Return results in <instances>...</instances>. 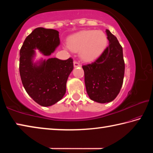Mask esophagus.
Masks as SVG:
<instances>
[{"mask_svg":"<svg viewBox=\"0 0 153 153\" xmlns=\"http://www.w3.org/2000/svg\"><path fill=\"white\" fill-rule=\"evenodd\" d=\"M74 67H80V64L77 61H74Z\"/></svg>","mask_w":153,"mask_h":153,"instance_id":"esophagus-1","label":"esophagus"}]
</instances>
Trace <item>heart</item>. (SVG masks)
<instances>
[{
  "label": "heart",
  "mask_w": 153,
  "mask_h": 153,
  "mask_svg": "<svg viewBox=\"0 0 153 153\" xmlns=\"http://www.w3.org/2000/svg\"><path fill=\"white\" fill-rule=\"evenodd\" d=\"M108 44L106 33L101 30H84L76 33L68 39V47L79 51V58L89 62L102 55Z\"/></svg>",
  "instance_id": "b5f03b06"
}]
</instances>
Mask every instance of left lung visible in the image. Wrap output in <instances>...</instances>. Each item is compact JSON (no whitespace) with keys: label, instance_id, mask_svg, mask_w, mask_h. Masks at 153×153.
<instances>
[{"label":"left lung","instance_id":"left-lung-1","mask_svg":"<svg viewBox=\"0 0 153 153\" xmlns=\"http://www.w3.org/2000/svg\"><path fill=\"white\" fill-rule=\"evenodd\" d=\"M106 33L108 46L95 61L82 66L87 94L99 103L110 102L117 97L125 72L123 48L109 30Z\"/></svg>","mask_w":153,"mask_h":153}]
</instances>
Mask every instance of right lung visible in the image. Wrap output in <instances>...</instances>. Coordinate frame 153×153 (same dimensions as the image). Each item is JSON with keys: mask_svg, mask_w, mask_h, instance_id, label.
I'll return each instance as SVG.
<instances>
[{"mask_svg": "<svg viewBox=\"0 0 153 153\" xmlns=\"http://www.w3.org/2000/svg\"><path fill=\"white\" fill-rule=\"evenodd\" d=\"M60 45L59 32L38 27L25 38L20 50L19 74L28 95L42 107L55 105L64 97L69 74L74 69L73 59H41L33 62L35 50L50 56Z\"/></svg>", "mask_w": 153, "mask_h": 153, "instance_id": "obj_1", "label": "right lung"}]
</instances>
